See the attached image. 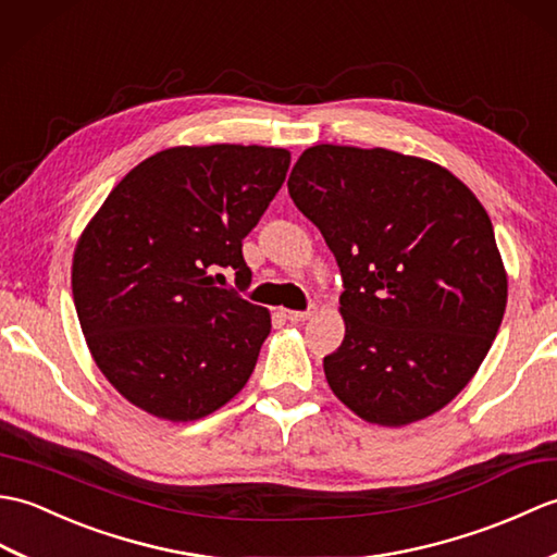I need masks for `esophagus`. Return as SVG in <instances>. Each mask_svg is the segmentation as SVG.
Masks as SVG:
<instances>
[{
	"label": "esophagus",
	"instance_id": "34e87169",
	"mask_svg": "<svg viewBox=\"0 0 557 557\" xmlns=\"http://www.w3.org/2000/svg\"><path fill=\"white\" fill-rule=\"evenodd\" d=\"M314 312H317V307H310V310H305V312H298V310H286V312H283V317H286L288 321H293V324H302V321L312 319V317H314Z\"/></svg>",
	"mask_w": 557,
	"mask_h": 557
}]
</instances>
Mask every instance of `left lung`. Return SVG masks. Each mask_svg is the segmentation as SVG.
<instances>
[{"instance_id":"obj_1","label":"left lung","mask_w":557,"mask_h":557,"mask_svg":"<svg viewBox=\"0 0 557 557\" xmlns=\"http://www.w3.org/2000/svg\"><path fill=\"white\" fill-rule=\"evenodd\" d=\"M288 193L345 286L331 391L379 426L438 412L484 362L508 302L484 205L429 159L348 145L307 147Z\"/></svg>"}]
</instances>
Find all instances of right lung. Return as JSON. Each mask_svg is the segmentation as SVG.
I'll return each mask as SVG.
<instances>
[{
    "label": "right lung",
    "mask_w": 557,
    "mask_h": 557,
    "mask_svg": "<svg viewBox=\"0 0 557 557\" xmlns=\"http://www.w3.org/2000/svg\"><path fill=\"white\" fill-rule=\"evenodd\" d=\"M290 152L181 145L131 169L81 233L71 288L95 364L123 398L195 422L238 395L271 331L243 300V238L286 181Z\"/></svg>",
    "instance_id": "1"
}]
</instances>
